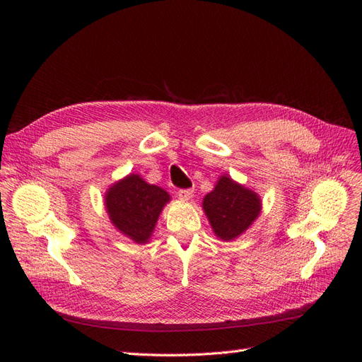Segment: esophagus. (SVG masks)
<instances>
[{"label":"esophagus","mask_w":362,"mask_h":362,"mask_svg":"<svg viewBox=\"0 0 362 362\" xmlns=\"http://www.w3.org/2000/svg\"><path fill=\"white\" fill-rule=\"evenodd\" d=\"M193 193H194L193 189H182L178 192V196L182 201H190L193 198Z\"/></svg>","instance_id":"esophagus-1"}]
</instances>
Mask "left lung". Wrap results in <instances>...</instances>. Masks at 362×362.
Here are the masks:
<instances>
[{"instance_id":"left-lung-1","label":"left lung","mask_w":362,"mask_h":362,"mask_svg":"<svg viewBox=\"0 0 362 362\" xmlns=\"http://www.w3.org/2000/svg\"><path fill=\"white\" fill-rule=\"evenodd\" d=\"M202 210L213 233L222 242H233L257 221L262 210L261 196L223 173L202 199Z\"/></svg>"}]
</instances>
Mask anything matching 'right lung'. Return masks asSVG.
Returning a JSON list of instances; mask_svg holds the SVG:
<instances>
[{
  "label": "right lung",
  "instance_id": "1",
  "mask_svg": "<svg viewBox=\"0 0 362 362\" xmlns=\"http://www.w3.org/2000/svg\"><path fill=\"white\" fill-rule=\"evenodd\" d=\"M170 194L149 184L139 173H129L113 182L104 194L108 218L117 231L137 245H146Z\"/></svg>",
  "mask_w": 362,
  "mask_h": 362
}]
</instances>
